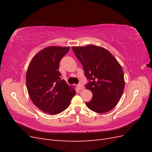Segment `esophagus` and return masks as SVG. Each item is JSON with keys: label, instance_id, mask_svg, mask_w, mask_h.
<instances>
[{"label": "esophagus", "instance_id": "34e87169", "mask_svg": "<svg viewBox=\"0 0 152 152\" xmlns=\"http://www.w3.org/2000/svg\"><path fill=\"white\" fill-rule=\"evenodd\" d=\"M77 88L79 89V90H82V89H84V87H83V86H82V84H79L77 85Z\"/></svg>", "mask_w": 152, "mask_h": 152}]
</instances>
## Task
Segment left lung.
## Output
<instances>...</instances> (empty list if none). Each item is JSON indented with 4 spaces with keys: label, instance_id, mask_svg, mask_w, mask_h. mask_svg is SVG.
<instances>
[{
    "label": "left lung",
    "instance_id": "obj_1",
    "mask_svg": "<svg viewBox=\"0 0 152 152\" xmlns=\"http://www.w3.org/2000/svg\"><path fill=\"white\" fill-rule=\"evenodd\" d=\"M72 48L83 66L86 77L90 80L86 89L92 92L93 98L86 103V106L98 113L109 112L118 103L125 86L120 63L102 47L91 44Z\"/></svg>",
    "mask_w": 152,
    "mask_h": 152
}]
</instances>
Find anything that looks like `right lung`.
I'll use <instances>...</instances> for the list:
<instances>
[{"label": "right lung", "mask_w": 152, "mask_h": 152, "mask_svg": "<svg viewBox=\"0 0 152 152\" xmlns=\"http://www.w3.org/2000/svg\"><path fill=\"white\" fill-rule=\"evenodd\" d=\"M70 47L49 46L31 59L26 75L31 102L45 113L57 115L66 110L76 94L74 87L61 79L59 64Z\"/></svg>", "instance_id": "add662e5"}]
</instances>
